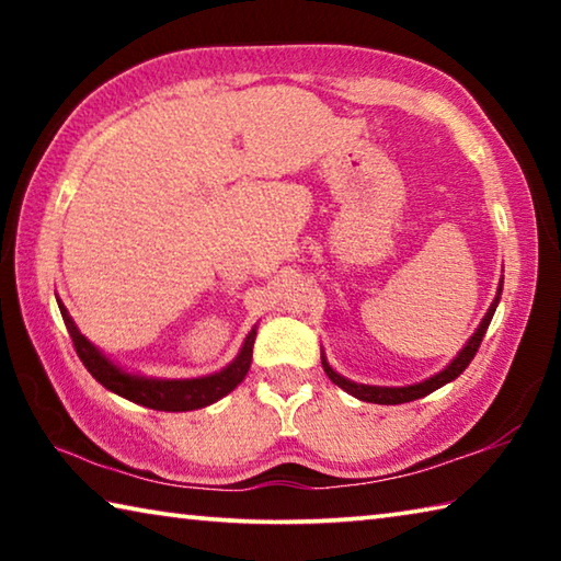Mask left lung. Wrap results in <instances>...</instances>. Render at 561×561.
Here are the masks:
<instances>
[{"instance_id": "8db88e82", "label": "left lung", "mask_w": 561, "mask_h": 561, "mask_svg": "<svg viewBox=\"0 0 561 561\" xmlns=\"http://www.w3.org/2000/svg\"><path fill=\"white\" fill-rule=\"evenodd\" d=\"M500 291H502V287H500ZM500 291H497V297H495V301L490 304V309H488V314H485V319H482V324L478 327V331H474L472 334V339L468 341V346H465L458 356L453 358V364L445 368V371H440V374H435L433 378H428V381H423V383H415V386H405V388H381V386H364V383H354V381H348V378H344V376H339L334 368H331L329 364H327V358L321 356V366H324V371H327V376L331 378V381H334L339 388H344L346 393H351L354 398H358V401H366V403H378V405H398V403H411V401H415V398H423V396H428V393H433L435 388H440V386H445V383H450V381H455V378H458L465 368L470 366V360L474 358V354H478V348H480V344H482V336H485V331H488V327H490V319H492V314H495V309H497V301H500Z\"/></svg>"}]
</instances>
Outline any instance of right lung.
<instances>
[{
  "mask_svg": "<svg viewBox=\"0 0 561 561\" xmlns=\"http://www.w3.org/2000/svg\"><path fill=\"white\" fill-rule=\"evenodd\" d=\"M64 324L69 329V336L73 341V348L83 366L89 368V374L96 378L101 386H106L108 391L128 398L133 403H140L153 411H195V408H205L215 401H220L222 396L234 391L237 386L244 381L247 371L252 364V346L257 331H250V336L244 339V346L230 366L222 368L220 374L205 376V378H190V381H156V378H140L121 371L116 364H111L106 356H101V351L91 344V341L81 334L69 317V311L61 307Z\"/></svg>",
  "mask_w": 561,
  "mask_h": 561,
  "instance_id": "right-lung-1",
  "label": "right lung"
}]
</instances>
